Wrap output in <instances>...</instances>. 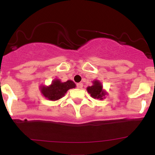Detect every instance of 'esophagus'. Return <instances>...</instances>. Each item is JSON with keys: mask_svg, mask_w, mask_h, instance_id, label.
Here are the masks:
<instances>
[{"mask_svg": "<svg viewBox=\"0 0 155 155\" xmlns=\"http://www.w3.org/2000/svg\"><path fill=\"white\" fill-rule=\"evenodd\" d=\"M76 87H77L78 89H81L83 87V84L82 83H78L77 84H76Z\"/></svg>", "mask_w": 155, "mask_h": 155, "instance_id": "esophagus-1", "label": "esophagus"}]
</instances>
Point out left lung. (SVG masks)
Instances as JSON below:
<instances>
[{"instance_id": "obj_1", "label": "left lung", "mask_w": 155, "mask_h": 155, "mask_svg": "<svg viewBox=\"0 0 155 155\" xmlns=\"http://www.w3.org/2000/svg\"><path fill=\"white\" fill-rule=\"evenodd\" d=\"M87 90L94 99L104 100V98H106V95H107V92L104 90L102 84L98 80H94L92 81V86L87 87Z\"/></svg>"}]
</instances>
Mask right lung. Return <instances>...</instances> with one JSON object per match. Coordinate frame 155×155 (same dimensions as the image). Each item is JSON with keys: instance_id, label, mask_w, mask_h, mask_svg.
Wrapping results in <instances>:
<instances>
[{"instance_id": "add662e5", "label": "right lung", "mask_w": 155, "mask_h": 155, "mask_svg": "<svg viewBox=\"0 0 155 155\" xmlns=\"http://www.w3.org/2000/svg\"><path fill=\"white\" fill-rule=\"evenodd\" d=\"M75 87L76 84L72 80H68L67 81L63 82L61 80L55 79L49 86L41 85L40 91L49 101H55L62 98L68 90Z\"/></svg>"}]
</instances>
